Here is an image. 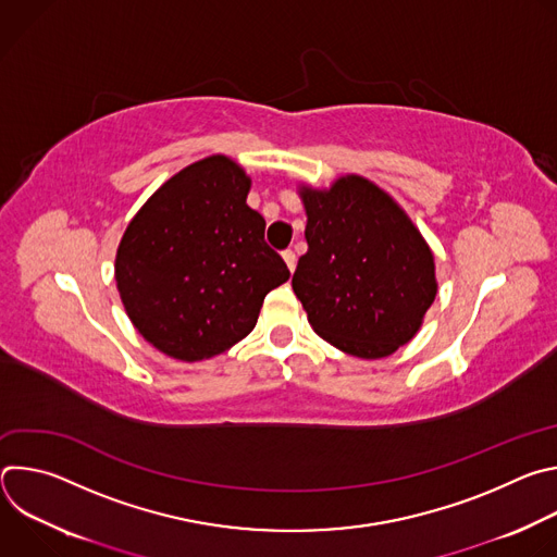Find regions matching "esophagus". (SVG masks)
<instances>
[{"mask_svg": "<svg viewBox=\"0 0 557 557\" xmlns=\"http://www.w3.org/2000/svg\"><path fill=\"white\" fill-rule=\"evenodd\" d=\"M282 258H284V262H286V267L290 269V271H295V264H297V256L288 249V251H284L282 253Z\"/></svg>", "mask_w": 557, "mask_h": 557, "instance_id": "34e87169", "label": "esophagus"}]
</instances>
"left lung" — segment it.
Returning a JSON list of instances; mask_svg holds the SVG:
<instances>
[{
  "mask_svg": "<svg viewBox=\"0 0 557 557\" xmlns=\"http://www.w3.org/2000/svg\"><path fill=\"white\" fill-rule=\"evenodd\" d=\"M308 251L293 290L312 331L359 359L406 346L436 297L434 256L408 213L361 176L299 187Z\"/></svg>",
  "mask_w": 557,
  "mask_h": 557,
  "instance_id": "left-lung-1",
  "label": "left lung"
}]
</instances>
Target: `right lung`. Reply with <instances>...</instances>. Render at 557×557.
Returning a JSON list of instances; mask_svg holds the SVG:
<instances>
[{"label": "right lung", "instance_id": "1", "mask_svg": "<svg viewBox=\"0 0 557 557\" xmlns=\"http://www.w3.org/2000/svg\"><path fill=\"white\" fill-rule=\"evenodd\" d=\"M251 178L215 153L181 170L140 207L116 251L134 329L161 352L202 361L245 339L269 290L288 280L247 205Z\"/></svg>", "mask_w": 557, "mask_h": 557}]
</instances>
